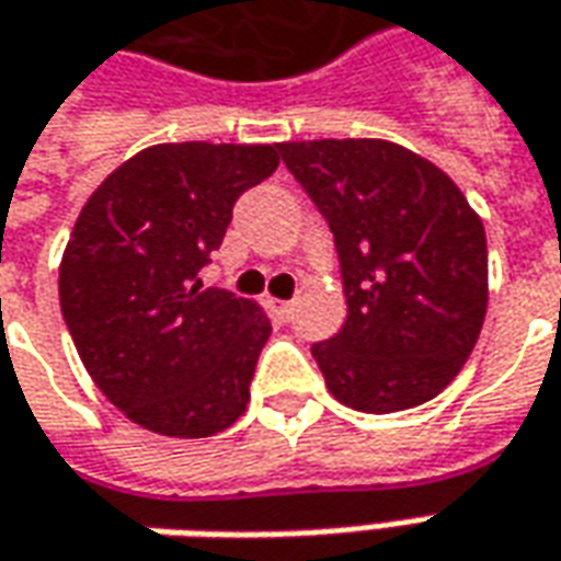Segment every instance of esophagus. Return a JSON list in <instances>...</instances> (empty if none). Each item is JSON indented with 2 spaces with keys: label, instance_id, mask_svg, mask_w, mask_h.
<instances>
[{
  "label": "esophagus",
  "instance_id": "1",
  "mask_svg": "<svg viewBox=\"0 0 561 561\" xmlns=\"http://www.w3.org/2000/svg\"><path fill=\"white\" fill-rule=\"evenodd\" d=\"M293 311H296V302H293V299L277 306V314H280V321H289V318H293Z\"/></svg>",
  "mask_w": 561,
  "mask_h": 561
}]
</instances>
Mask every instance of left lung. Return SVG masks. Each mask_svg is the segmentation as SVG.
I'll use <instances>...</instances> for the list:
<instances>
[{
  "mask_svg": "<svg viewBox=\"0 0 561 561\" xmlns=\"http://www.w3.org/2000/svg\"><path fill=\"white\" fill-rule=\"evenodd\" d=\"M340 255L345 324L311 345L330 394L364 413L416 408L460 374L488 308L484 228L460 187L377 138L277 145Z\"/></svg>",
  "mask_w": 561,
  "mask_h": 561,
  "instance_id": "8db88e82",
  "label": "left lung"
}]
</instances>
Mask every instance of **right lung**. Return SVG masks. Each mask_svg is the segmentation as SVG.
I'll return each mask as SVG.
<instances>
[{
    "instance_id": "1",
    "label": "right lung",
    "mask_w": 561,
    "mask_h": 561,
    "mask_svg": "<svg viewBox=\"0 0 561 561\" xmlns=\"http://www.w3.org/2000/svg\"><path fill=\"white\" fill-rule=\"evenodd\" d=\"M277 145H157L111 172L64 250V324L89 377L131 423L175 438L228 430L250 401L265 311L203 287L237 197Z\"/></svg>"
}]
</instances>
